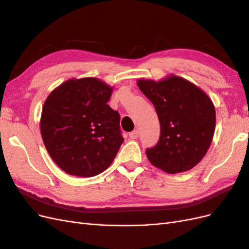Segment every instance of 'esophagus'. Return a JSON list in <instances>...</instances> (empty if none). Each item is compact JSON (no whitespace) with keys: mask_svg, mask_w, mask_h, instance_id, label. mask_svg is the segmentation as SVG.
Segmentation results:
<instances>
[{"mask_svg":"<svg viewBox=\"0 0 249 249\" xmlns=\"http://www.w3.org/2000/svg\"><path fill=\"white\" fill-rule=\"evenodd\" d=\"M129 136H130L131 139H137L139 137V131L138 130H135V131L131 132Z\"/></svg>","mask_w":249,"mask_h":249,"instance_id":"1","label":"esophagus"}]
</instances>
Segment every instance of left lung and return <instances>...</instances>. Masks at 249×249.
<instances>
[{
  "instance_id": "obj_1",
  "label": "left lung",
  "mask_w": 249,
  "mask_h": 249,
  "mask_svg": "<svg viewBox=\"0 0 249 249\" xmlns=\"http://www.w3.org/2000/svg\"><path fill=\"white\" fill-rule=\"evenodd\" d=\"M137 85L153 103L161 126L159 141L145 152L149 162L167 173L192 169L214 136L212 101L191 82L173 74L158 82L139 79Z\"/></svg>"
}]
</instances>
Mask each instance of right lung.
I'll return each mask as SVG.
<instances>
[{
	"label": "right lung",
	"instance_id": "1",
	"mask_svg": "<svg viewBox=\"0 0 249 249\" xmlns=\"http://www.w3.org/2000/svg\"><path fill=\"white\" fill-rule=\"evenodd\" d=\"M112 89L96 78L71 79L44 102L40 118L44 146L53 161L71 176L102 173L123 144L119 113L107 104Z\"/></svg>",
	"mask_w": 249,
	"mask_h": 249
}]
</instances>
